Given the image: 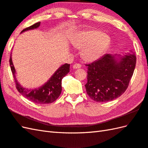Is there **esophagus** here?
I'll use <instances>...</instances> for the list:
<instances>
[{
    "label": "esophagus",
    "mask_w": 148,
    "mask_h": 148,
    "mask_svg": "<svg viewBox=\"0 0 148 148\" xmlns=\"http://www.w3.org/2000/svg\"><path fill=\"white\" fill-rule=\"evenodd\" d=\"M73 67L74 69H79V68L81 67V66L79 64H75L74 65H73Z\"/></svg>",
    "instance_id": "obj_1"
}]
</instances>
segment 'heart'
I'll return each mask as SVG.
<instances>
[{
	"mask_svg": "<svg viewBox=\"0 0 148 148\" xmlns=\"http://www.w3.org/2000/svg\"><path fill=\"white\" fill-rule=\"evenodd\" d=\"M108 36L98 30L83 31L77 33L72 40V44L81 49V56L86 61L92 62L100 58L108 47Z\"/></svg>",
	"mask_w": 148,
	"mask_h": 148,
	"instance_id": "b5f03b06",
	"label": "heart"
}]
</instances>
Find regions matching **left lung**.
<instances>
[{
	"instance_id": "1",
	"label": "left lung",
	"mask_w": 148,
	"mask_h": 148,
	"mask_svg": "<svg viewBox=\"0 0 148 148\" xmlns=\"http://www.w3.org/2000/svg\"><path fill=\"white\" fill-rule=\"evenodd\" d=\"M136 64V57L132 52L123 56L105 54L87 64V94L97 102L112 101L121 97L128 87Z\"/></svg>"
}]
</instances>
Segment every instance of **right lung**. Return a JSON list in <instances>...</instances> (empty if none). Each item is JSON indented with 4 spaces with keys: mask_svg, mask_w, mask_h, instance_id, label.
I'll return each mask as SVG.
<instances>
[{
    "mask_svg": "<svg viewBox=\"0 0 148 148\" xmlns=\"http://www.w3.org/2000/svg\"><path fill=\"white\" fill-rule=\"evenodd\" d=\"M40 25V22H38L32 26L24 29L21 33L26 31L38 28ZM9 63L17 90L23 97L38 104L51 103L56 100L62 91V79L70 71V64H65L58 68L43 85L37 88L27 89L23 87L17 80L16 77V71L12 63L11 54Z\"/></svg>",
    "mask_w": 148,
    "mask_h": 148,
    "instance_id": "add662e5",
    "label": "right lung"
}]
</instances>
